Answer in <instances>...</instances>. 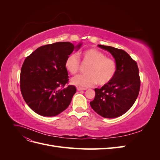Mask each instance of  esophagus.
I'll list each match as a JSON object with an SVG mask.
<instances>
[{"mask_svg":"<svg viewBox=\"0 0 160 160\" xmlns=\"http://www.w3.org/2000/svg\"><path fill=\"white\" fill-rule=\"evenodd\" d=\"M77 91H82V90H85L86 89L80 88V87H77Z\"/></svg>","mask_w":160,"mask_h":160,"instance_id":"esophagus-1","label":"esophagus"}]
</instances>
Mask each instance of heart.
Instances as JSON below:
<instances>
[{"label": "heart", "instance_id": "obj_1", "mask_svg": "<svg viewBox=\"0 0 160 160\" xmlns=\"http://www.w3.org/2000/svg\"><path fill=\"white\" fill-rule=\"evenodd\" d=\"M83 63L89 64L87 72L88 74L73 77L71 84L82 88H89L97 83L100 85L107 84L113 79L117 67L115 61L106 57L103 52L96 49H88L79 53ZM65 68L70 74L75 75L79 72L80 61L75 53H71L65 61Z\"/></svg>", "mask_w": 160, "mask_h": 160}]
</instances>
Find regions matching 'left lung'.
Instances as JSON below:
<instances>
[{
	"label": "left lung",
	"mask_w": 160,
	"mask_h": 160,
	"mask_svg": "<svg viewBox=\"0 0 160 160\" xmlns=\"http://www.w3.org/2000/svg\"><path fill=\"white\" fill-rule=\"evenodd\" d=\"M98 47L112 55L117 70L109 83L95 89V98L90 105L105 118H118L126 113L138 98L140 88L138 67L125 51L110 46Z\"/></svg>",
	"instance_id": "obj_1"
}]
</instances>
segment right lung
<instances>
[{"instance_id":"add662e5","label":"right lung","mask_w":160,"mask_h":160,"mask_svg":"<svg viewBox=\"0 0 160 160\" xmlns=\"http://www.w3.org/2000/svg\"><path fill=\"white\" fill-rule=\"evenodd\" d=\"M81 45L57 42L38 47L25 59L21 71V91L27 104L37 114L52 117L68 108L76 88H64L69 81L65 61Z\"/></svg>"}]
</instances>
